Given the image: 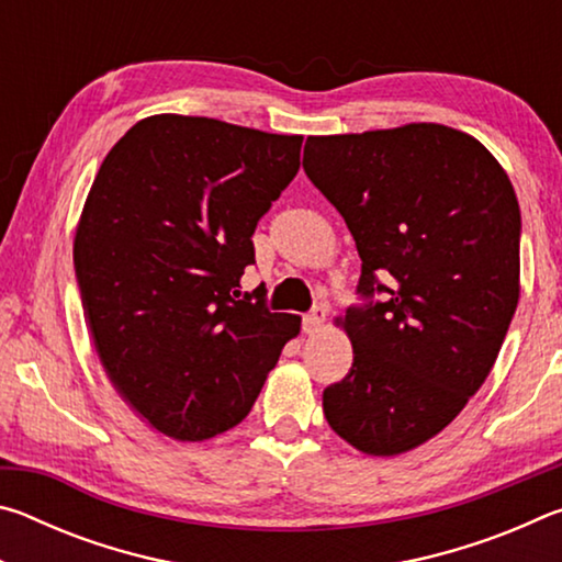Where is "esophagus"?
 Listing matches in <instances>:
<instances>
[{"instance_id":"34e87169","label":"esophagus","mask_w":562,"mask_h":562,"mask_svg":"<svg viewBox=\"0 0 562 562\" xmlns=\"http://www.w3.org/2000/svg\"><path fill=\"white\" fill-rule=\"evenodd\" d=\"M322 325H325V310H322V307L312 310L310 315L302 317V329L307 331V335H312V331H317Z\"/></svg>"}]
</instances>
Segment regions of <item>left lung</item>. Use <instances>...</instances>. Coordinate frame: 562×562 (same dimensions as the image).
Listing matches in <instances>:
<instances>
[{
    "label": "left lung",
    "mask_w": 562,
    "mask_h": 562,
    "mask_svg": "<svg viewBox=\"0 0 562 562\" xmlns=\"http://www.w3.org/2000/svg\"><path fill=\"white\" fill-rule=\"evenodd\" d=\"M302 166L355 237L367 300L337 319L355 361L322 394L327 424L361 453L412 451L486 382L516 315V190L486 146L441 123L310 136Z\"/></svg>",
    "instance_id": "obj_1"
}]
</instances>
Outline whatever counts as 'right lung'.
<instances>
[{"instance_id": "obj_1", "label": "right lung", "mask_w": 562, "mask_h": 562, "mask_svg": "<svg viewBox=\"0 0 562 562\" xmlns=\"http://www.w3.org/2000/svg\"><path fill=\"white\" fill-rule=\"evenodd\" d=\"M300 148L302 136L158 113L93 178L74 237L83 317L111 384L170 439L240 424L300 335L297 315L235 300Z\"/></svg>"}]
</instances>
